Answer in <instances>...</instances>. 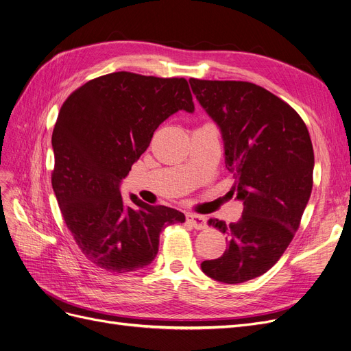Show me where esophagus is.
Instances as JSON below:
<instances>
[{
  "mask_svg": "<svg viewBox=\"0 0 351 351\" xmlns=\"http://www.w3.org/2000/svg\"><path fill=\"white\" fill-rule=\"evenodd\" d=\"M187 221L191 224L194 229H197V230H202V229L207 228V219L204 216L189 213L187 215Z\"/></svg>",
  "mask_w": 351,
  "mask_h": 351,
  "instance_id": "34e87169",
  "label": "esophagus"
}]
</instances>
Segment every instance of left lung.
Returning a JSON list of instances; mask_svg holds the SVG:
<instances>
[{
  "label": "left lung",
  "instance_id": "left-lung-1",
  "mask_svg": "<svg viewBox=\"0 0 351 351\" xmlns=\"http://www.w3.org/2000/svg\"><path fill=\"white\" fill-rule=\"evenodd\" d=\"M193 93L220 130L232 191L243 203L237 223L210 219L228 249L202 271L242 284L269 271L300 228L313 190L314 149L301 117L255 83L190 79Z\"/></svg>",
  "mask_w": 351,
  "mask_h": 351
}]
</instances>
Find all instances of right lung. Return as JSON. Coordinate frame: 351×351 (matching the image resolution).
Returning a JSON list of instances; mask_svg holds the SVG:
<instances>
[{
    "label": "right lung",
    "instance_id": "1",
    "mask_svg": "<svg viewBox=\"0 0 351 351\" xmlns=\"http://www.w3.org/2000/svg\"><path fill=\"white\" fill-rule=\"evenodd\" d=\"M178 110L194 112L186 79L130 72L96 77L63 104L51 135V186L67 229L97 268H145L158 254L161 230L186 220L176 208L134 194L128 204L121 195L122 180L154 132Z\"/></svg>",
    "mask_w": 351,
    "mask_h": 351
}]
</instances>
